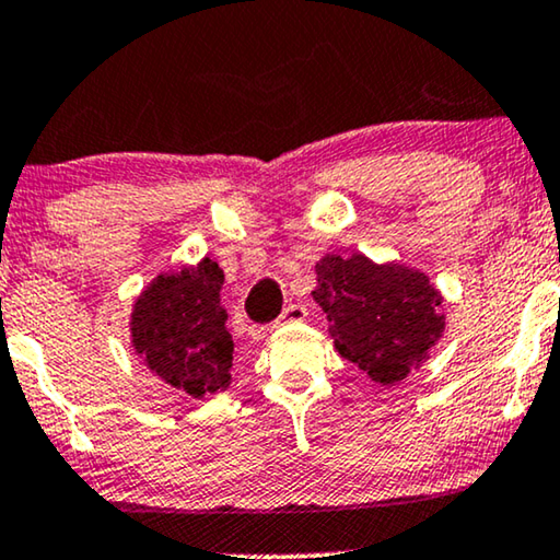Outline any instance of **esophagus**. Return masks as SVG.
Here are the masks:
<instances>
[{
	"instance_id": "1",
	"label": "esophagus",
	"mask_w": 560,
	"mask_h": 560,
	"mask_svg": "<svg viewBox=\"0 0 560 560\" xmlns=\"http://www.w3.org/2000/svg\"><path fill=\"white\" fill-rule=\"evenodd\" d=\"M305 318V308L301 303H290V305H285V311L280 313V318L275 320V326H280V324H298V320H303Z\"/></svg>"
}]
</instances>
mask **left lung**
Listing matches in <instances>:
<instances>
[{"mask_svg":"<svg viewBox=\"0 0 560 560\" xmlns=\"http://www.w3.org/2000/svg\"><path fill=\"white\" fill-rule=\"evenodd\" d=\"M316 275L313 301L326 311L334 347L380 385L408 377L441 339V295L423 272L354 252L324 257Z\"/></svg>","mask_w":560,"mask_h":560,"instance_id":"8db88e82","label":"left lung"}]
</instances>
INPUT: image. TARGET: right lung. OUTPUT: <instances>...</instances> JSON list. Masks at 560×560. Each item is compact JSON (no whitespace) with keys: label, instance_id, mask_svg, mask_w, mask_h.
<instances>
[{"label":"right lung","instance_id":"add662e5","mask_svg":"<svg viewBox=\"0 0 560 560\" xmlns=\"http://www.w3.org/2000/svg\"><path fill=\"white\" fill-rule=\"evenodd\" d=\"M221 285V267L203 257L196 267L158 275L132 311L137 354L160 380L194 397L232 382L234 341L219 303Z\"/></svg>","mask_w":560,"mask_h":560}]
</instances>
